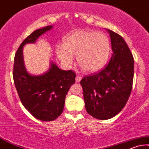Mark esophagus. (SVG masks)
<instances>
[{
  "mask_svg": "<svg viewBox=\"0 0 149 149\" xmlns=\"http://www.w3.org/2000/svg\"><path fill=\"white\" fill-rule=\"evenodd\" d=\"M81 79H82V78H81V76H77L76 78V82H80V80H81Z\"/></svg>",
  "mask_w": 149,
  "mask_h": 149,
  "instance_id": "obj_1",
  "label": "esophagus"
}]
</instances>
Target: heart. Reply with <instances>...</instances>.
<instances>
[{
  "instance_id": "b5f03b06",
  "label": "heart",
  "mask_w": 149,
  "mask_h": 149,
  "mask_svg": "<svg viewBox=\"0 0 149 149\" xmlns=\"http://www.w3.org/2000/svg\"><path fill=\"white\" fill-rule=\"evenodd\" d=\"M110 52V42L104 33L93 30H75L64 39L63 47L56 48V56L67 67L73 62V56L87 73H95L106 65Z\"/></svg>"
}]
</instances>
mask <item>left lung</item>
<instances>
[{
	"instance_id": "8db88e82",
	"label": "left lung",
	"mask_w": 149,
	"mask_h": 149,
	"mask_svg": "<svg viewBox=\"0 0 149 149\" xmlns=\"http://www.w3.org/2000/svg\"><path fill=\"white\" fill-rule=\"evenodd\" d=\"M113 54L104 69L80 81L86 112L98 120H108L122 110L132 90L134 60L121 36L107 29Z\"/></svg>"
}]
</instances>
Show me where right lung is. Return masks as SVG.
Listing matches in <instances>:
<instances>
[{"mask_svg": "<svg viewBox=\"0 0 149 149\" xmlns=\"http://www.w3.org/2000/svg\"><path fill=\"white\" fill-rule=\"evenodd\" d=\"M52 27L49 25L36 30L24 39L15 54L14 61L13 78L20 101L34 118L42 121H53L61 116L66 95L76 78L73 71L62 70L54 63H51L46 72L39 76L29 74L26 70L23 47L34 43Z\"/></svg>", "mask_w": 149, "mask_h": 149, "instance_id": "right-lung-1", "label": "right lung"}]
</instances>
